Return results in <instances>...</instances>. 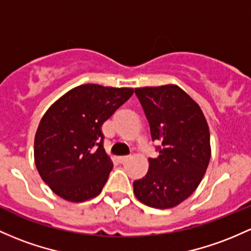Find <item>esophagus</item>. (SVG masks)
Here are the masks:
<instances>
[{
  "mask_svg": "<svg viewBox=\"0 0 251 251\" xmlns=\"http://www.w3.org/2000/svg\"><path fill=\"white\" fill-rule=\"evenodd\" d=\"M128 158H130L128 156H119L117 159H118V162H119V163H125V162L127 161Z\"/></svg>",
  "mask_w": 251,
  "mask_h": 251,
  "instance_id": "1",
  "label": "esophagus"
}]
</instances>
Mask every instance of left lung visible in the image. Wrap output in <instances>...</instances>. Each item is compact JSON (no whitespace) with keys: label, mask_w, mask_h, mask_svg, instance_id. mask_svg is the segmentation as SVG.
<instances>
[{"label":"left lung","mask_w":251,"mask_h":251,"mask_svg":"<svg viewBox=\"0 0 251 251\" xmlns=\"http://www.w3.org/2000/svg\"><path fill=\"white\" fill-rule=\"evenodd\" d=\"M150 125L158 157L133 182L139 201L170 208L186 200L201 182L211 158L210 131L199 104L175 84L134 89Z\"/></svg>","instance_id":"left-lung-1"}]
</instances>
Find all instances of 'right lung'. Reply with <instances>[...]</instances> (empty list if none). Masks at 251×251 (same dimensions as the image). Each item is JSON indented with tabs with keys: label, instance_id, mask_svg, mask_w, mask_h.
I'll list each match as a JSON object with an SVG mask.
<instances>
[{
	"label": "right lung",
	"instance_id": "right-lung-1",
	"mask_svg": "<svg viewBox=\"0 0 251 251\" xmlns=\"http://www.w3.org/2000/svg\"><path fill=\"white\" fill-rule=\"evenodd\" d=\"M132 94V88L83 84L46 111L35 133L34 161L57 195L82 202L100 194L113 168L101 127Z\"/></svg>",
	"mask_w": 251,
	"mask_h": 251
}]
</instances>
